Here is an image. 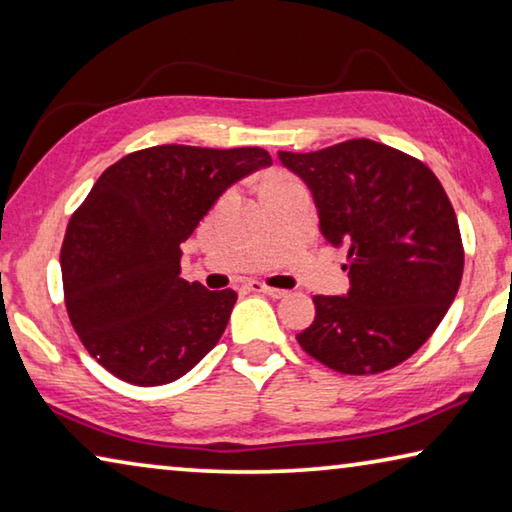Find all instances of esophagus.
<instances>
[{
    "label": "esophagus",
    "mask_w": 512,
    "mask_h": 512,
    "mask_svg": "<svg viewBox=\"0 0 512 512\" xmlns=\"http://www.w3.org/2000/svg\"><path fill=\"white\" fill-rule=\"evenodd\" d=\"M250 289L259 291V294H266L271 298H285L287 291L285 289H278V287H269L266 282H250Z\"/></svg>",
    "instance_id": "esophagus-1"
}]
</instances>
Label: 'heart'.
Wrapping results in <instances>:
<instances>
[{"instance_id": "b5f03b06", "label": "heart", "mask_w": 512, "mask_h": 512, "mask_svg": "<svg viewBox=\"0 0 512 512\" xmlns=\"http://www.w3.org/2000/svg\"><path fill=\"white\" fill-rule=\"evenodd\" d=\"M285 180H289V177H285V175H271V177H266L262 186H266V184H275V182H285Z\"/></svg>"}]
</instances>
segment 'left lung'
Here are the masks:
<instances>
[{"label": "left lung", "instance_id": "left-lung-1", "mask_svg": "<svg viewBox=\"0 0 512 512\" xmlns=\"http://www.w3.org/2000/svg\"><path fill=\"white\" fill-rule=\"evenodd\" d=\"M278 157L310 186L323 239L348 250L351 289L314 296L300 348L351 376L408 360L440 326L465 266L440 180L419 159L369 139Z\"/></svg>", "mask_w": 512, "mask_h": 512}]
</instances>
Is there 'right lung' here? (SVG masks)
<instances>
[{
    "label": "right lung",
    "instance_id": "obj_1",
    "mask_svg": "<svg viewBox=\"0 0 512 512\" xmlns=\"http://www.w3.org/2000/svg\"><path fill=\"white\" fill-rule=\"evenodd\" d=\"M264 166L262 148L154 145L93 184L63 239V296L81 344L113 376L173 383L218 344L237 291L180 278V243L227 186Z\"/></svg>",
    "mask_w": 512,
    "mask_h": 512
}]
</instances>
